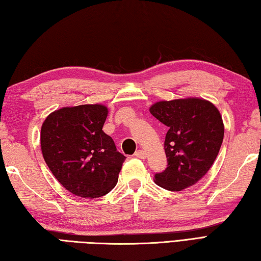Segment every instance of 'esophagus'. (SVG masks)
Wrapping results in <instances>:
<instances>
[{
  "label": "esophagus",
  "mask_w": 261,
  "mask_h": 261,
  "mask_svg": "<svg viewBox=\"0 0 261 261\" xmlns=\"http://www.w3.org/2000/svg\"><path fill=\"white\" fill-rule=\"evenodd\" d=\"M146 155H147V153H146V151H144V150H138V151H136V153H135V156H136V158H140V159H145Z\"/></svg>",
  "instance_id": "1"
}]
</instances>
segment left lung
Listing matches in <instances>:
<instances>
[{"mask_svg": "<svg viewBox=\"0 0 261 261\" xmlns=\"http://www.w3.org/2000/svg\"><path fill=\"white\" fill-rule=\"evenodd\" d=\"M150 111L169 127L164 141L168 168L154 175V182L171 191L194 186L220 152L224 124L219 109L208 100L188 97L158 101Z\"/></svg>", "mask_w": 261, "mask_h": 261, "instance_id": "1", "label": "left lung"}]
</instances>
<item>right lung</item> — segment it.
Returning <instances> with one entry per match:
<instances>
[{
	"label": "right lung",
	"instance_id": "obj_1",
	"mask_svg": "<svg viewBox=\"0 0 261 261\" xmlns=\"http://www.w3.org/2000/svg\"><path fill=\"white\" fill-rule=\"evenodd\" d=\"M107 116L105 105H80L53 111L41 125L46 164L58 182L79 197H101L118 181L126 156L102 130Z\"/></svg>",
	"mask_w": 261,
	"mask_h": 261
}]
</instances>
